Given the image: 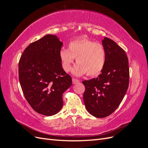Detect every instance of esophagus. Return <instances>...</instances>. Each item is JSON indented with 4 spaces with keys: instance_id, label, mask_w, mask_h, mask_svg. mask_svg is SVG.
<instances>
[{
    "instance_id": "1",
    "label": "esophagus",
    "mask_w": 148,
    "mask_h": 148,
    "mask_svg": "<svg viewBox=\"0 0 148 148\" xmlns=\"http://www.w3.org/2000/svg\"><path fill=\"white\" fill-rule=\"evenodd\" d=\"M72 82H73V84H77V83H78L79 82V81L78 79H75V78H73L72 79Z\"/></svg>"
}]
</instances>
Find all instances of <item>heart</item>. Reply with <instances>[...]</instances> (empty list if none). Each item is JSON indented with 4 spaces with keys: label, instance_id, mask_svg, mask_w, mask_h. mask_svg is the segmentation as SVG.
<instances>
[{
    "label": "heart",
    "instance_id": "b5f03b06",
    "mask_svg": "<svg viewBox=\"0 0 148 148\" xmlns=\"http://www.w3.org/2000/svg\"><path fill=\"white\" fill-rule=\"evenodd\" d=\"M64 70L68 72L71 69L75 58L78 64L73 70L77 76L87 73L93 77L101 73L104 68L106 52L101 43L88 39L74 40L69 44V50L62 49L59 53Z\"/></svg>",
    "mask_w": 148,
    "mask_h": 148
}]
</instances>
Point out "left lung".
Here are the masks:
<instances>
[{
  "label": "left lung",
  "mask_w": 148,
  "mask_h": 148,
  "mask_svg": "<svg viewBox=\"0 0 148 148\" xmlns=\"http://www.w3.org/2000/svg\"><path fill=\"white\" fill-rule=\"evenodd\" d=\"M106 52L104 68L96 78L85 80L83 100L88 112L104 118L117 109L127 92L129 84V66L126 53L108 38L102 40Z\"/></svg>",
  "instance_id": "8db88e82"
}]
</instances>
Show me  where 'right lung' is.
I'll use <instances>...</instances> for the list:
<instances>
[{
  "mask_svg": "<svg viewBox=\"0 0 148 148\" xmlns=\"http://www.w3.org/2000/svg\"><path fill=\"white\" fill-rule=\"evenodd\" d=\"M62 45L56 36L46 35L31 43L19 60V81L25 97L34 111L46 116L60 110L62 95L72 84L62 66Z\"/></svg>",
  "mask_w": 148,
  "mask_h": 148,
  "instance_id": "right-lung-1",
  "label": "right lung"
}]
</instances>
